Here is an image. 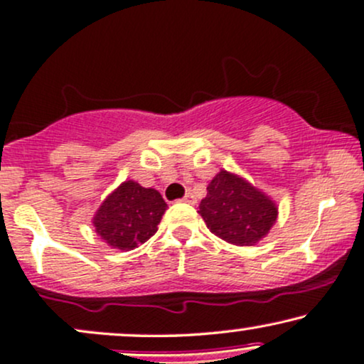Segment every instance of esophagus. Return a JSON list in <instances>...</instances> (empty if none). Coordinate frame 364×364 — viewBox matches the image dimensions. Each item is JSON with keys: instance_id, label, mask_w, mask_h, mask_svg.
Instances as JSON below:
<instances>
[{"instance_id": "1", "label": "esophagus", "mask_w": 364, "mask_h": 364, "mask_svg": "<svg viewBox=\"0 0 364 364\" xmlns=\"http://www.w3.org/2000/svg\"><path fill=\"white\" fill-rule=\"evenodd\" d=\"M181 201H185V203H190V205H195L196 203V198L191 193H186L185 196H183Z\"/></svg>"}]
</instances>
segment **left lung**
<instances>
[{
    "label": "left lung",
    "mask_w": 364,
    "mask_h": 364,
    "mask_svg": "<svg viewBox=\"0 0 364 364\" xmlns=\"http://www.w3.org/2000/svg\"><path fill=\"white\" fill-rule=\"evenodd\" d=\"M198 213L212 234L234 246H254L268 235L278 207L247 179L222 169L207 186Z\"/></svg>",
    "instance_id": "obj_1"
}]
</instances>
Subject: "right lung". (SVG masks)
<instances>
[{
  "label": "right lung",
  "mask_w": 364,
  "mask_h": 364,
  "mask_svg": "<svg viewBox=\"0 0 364 364\" xmlns=\"http://www.w3.org/2000/svg\"><path fill=\"white\" fill-rule=\"evenodd\" d=\"M166 208L159 191L129 179L100 205L93 225L108 246L132 251L156 234Z\"/></svg>",
  "instance_id": "add662e5"
}]
</instances>
